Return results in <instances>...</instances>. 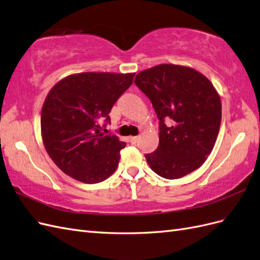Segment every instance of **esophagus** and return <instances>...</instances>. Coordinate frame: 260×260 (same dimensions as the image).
<instances>
[{
    "label": "esophagus",
    "instance_id": "esophagus-1",
    "mask_svg": "<svg viewBox=\"0 0 260 260\" xmlns=\"http://www.w3.org/2000/svg\"><path fill=\"white\" fill-rule=\"evenodd\" d=\"M129 141H130V143H131V144L135 145V144H137V143H138L139 138H138V137H130V138H129Z\"/></svg>",
    "mask_w": 260,
    "mask_h": 260
}]
</instances>
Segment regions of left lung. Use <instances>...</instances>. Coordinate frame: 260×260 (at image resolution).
I'll use <instances>...</instances> for the list:
<instances>
[{"mask_svg": "<svg viewBox=\"0 0 260 260\" xmlns=\"http://www.w3.org/2000/svg\"><path fill=\"white\" fill-rule=\"evenodd\" d=\"M135 83L159 119L158 147L145 155L151 169L172 180L200 168L214 148L221 122V102L214 85L193 68L170 64L143 70Z\"/></svg>", "mask_w": 260, "mask_h": 260, "instance_id": "left-lung-1", "label": "left lung"}]
</instances>
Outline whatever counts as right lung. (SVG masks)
Returning <instances> with one entry per match:
<instances>
[{
  "label": "right lung",
  "mask_w": 260,
  "mask_h": 260,
  "mask_svg": "<svg viewBox=\"0 0 260 260\" xmlns=\"http://www.w3.org/2000/svg\"><path fill=\"white\" fill-rule=\"evenodd\" d=\"M135 74L82 73L55 84L42 107L41 132L46 152L69 177L99 183L112 176L125 146L105 135L112 107L133 82Z\"/></svg>",
  "instance_id": "obj_1"
}]
</instances>
